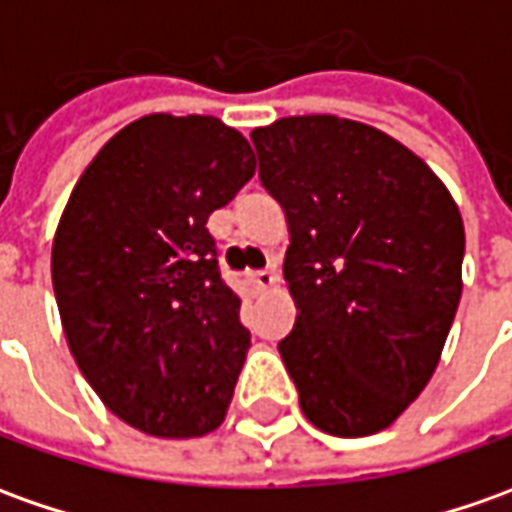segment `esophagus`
<instances>
[{"label":"esophagus","instance_id":"esophagus-1","mask_svg":"<svg viewBox=\"0 0 512 512\" xmlns=\"http://www.w3.org/2000/svg\"><path fill=\"white\" fill-rule=\"evenodd\" d=\"M249 277H252V283H255L257 288H260V291H271V288H274V285L280 283V277H277V271H274V269L252 271V274H249Z\"/></svg>","mask_w":512,"mask_h":512}]
</instances>
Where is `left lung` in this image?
I'll return each mask as SVG.
<instances>
[{"instance_id":"8db88e82","label":"left lung","mask_w":512,"mask_h":512,"mask_svg":"<svg viewBox=\"0 0 512 512\" xmlns=\"http://www.w3.org/2000/svg\"><path fill=\"white\" fill-rule=\"evenodd\" d=\"M252 142L291 232L297 322L280 356L302 412L333 437L387 429L431 381L460 305V207L420 156L367 123L280 117Z\"/></svg>"}]
</instances>
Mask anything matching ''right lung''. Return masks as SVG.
<instances>
[{"mask_svg":"<svg viewBox=\"0 0 512 512\" xmlns=\"http://www.w3.org/2000/svg\"><path fill=\"white\" fill-rule=\"evenodd\" d=\"M241 131L145 114L83 170L52 238L66 344L97 398L165 440L218 429L249 350L207 218L255 176Z\"/></svg>","mask_w":512,"mask_h":512,"instance_id":"right-lung-1","label":"right lung"}]
</instances>
